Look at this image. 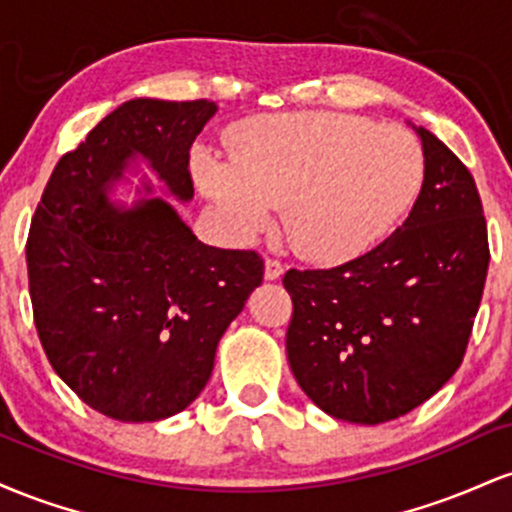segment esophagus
Here are the masks:
<instances>
[{"label": "esophagus", "instance_id": "esophagus-1", "mask_svg": "<svg viewBox=\"0 0 512 512\" xmlns=\"http://www.w3.org/2000/svg\"><path fill=\"white\" fill-rule=\"evenodd\" d=\"M281 274H284V267H281V262H276V260L264 262V279L276 281V279H281Z\"/></svg>", "mask_w": 512, "mask_h": 512}]
</instances>
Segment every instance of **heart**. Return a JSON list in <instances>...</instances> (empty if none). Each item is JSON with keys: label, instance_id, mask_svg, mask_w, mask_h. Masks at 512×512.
Segmentation results:
<instances>
[{"label": "heart", "instance_id": "1", "mask_svg": "<svg viewBox=\"0 0 512 512\" xmlns=\"http://www.w3.org/2000/svg\"><path fill=\"white\" fill-rule=\"evenodd\" d=\"M233 161L195 158L202 192L240 238L272 226L308 262L344 264L366 255L407 214L424 154L409 132L337 113H284L231 134Z\"/></svg>", "mask_w": 512, "mask_h": 512}]
</instances>
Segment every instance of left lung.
<instances>
[{
    "mask_svg": "<svg viewBox=\"0 0 512 512\" xmlns=\"http://www.w3.org/2000/svg\"><path fill=\"white\" fill-rule=\"evenodd\" d=\"M411 129L424 185L407 221L342 267L284 276L293 378L349 424H385L436 395L460 368L484 293L489 240L472 173L436 134Z\"/></svg>",
    "mask_w": 512,
    "mask_h": 512,
    "instance_id": "1",
    "label": "left lung"
}]
</instances>
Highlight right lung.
Here are the masks:
<instances>
[{
	"mask_svg": "<svg viewBox=\"0 0 512 512\" xmlns=\"http://www.w3.org/2000/svg\"><path fill=\"white\" fill-rule=\"evenodd\" d=\"M216 110L122 103L60 158L35 209L26 262L38 337L55 373L110 419L190 407L262 284L255 252L204 245L170 202L195 197L190 149ZM120 189L138 199L120 203Z\"/></svg>",
	"mask_w": 512,
	"mask_h": 512,
	"instance_id": "right-lung-1",
	"label": "right lung"
}]
</instances>
